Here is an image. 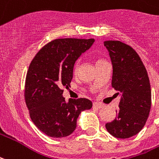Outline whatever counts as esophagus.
<instances>
[{
  "mask_svg": "<svg viewBox=\"0 0 159 159\" xmlns=\"http://www.w3.org/2000/svg\"><path fill=\"white\" fill-rule=\"evenodd\" d=\"M103 106H104V104H103L102 103H98V102H95V103H93V107L98 108V109H101V108H103Z\"/></svg>",
  "mask_w": 159,
  "mask_h": 159,
  "instance_id": "34e87169",
  "label": "esophagus"
}]
</instances>
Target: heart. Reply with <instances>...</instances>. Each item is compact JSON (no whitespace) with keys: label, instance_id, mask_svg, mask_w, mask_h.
I'll return each mask as SVG.
<instances>
[{"label":"heart","instance_id":"heart-1","mask_svg":"<svg viewBox=\"0 0 159 159\" xmlns=\"http://www.w3.org/2000/svg\"><path fill=\"white\" fill-rule=\"evenodd\" d=\"M77 69H78V65L76 64V66H75V67H74V70H75V71H76V70H77Z\"/></svg>","mask_w":159,"mask_h":159}]
</instances>
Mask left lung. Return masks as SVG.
I'll return each mask as SVG.
<instances>
[{
    "instance_id": "8db88e82",
    "label": "left lung",
    "mask_w": 159,
    "mask_h": 159,
    "mask_svg": "<svg viewBox=\"0 0 159 159\" xmlns=\"http://www.w3.org/2000/svg\"><path fill=\"white\" fill-rule=\"evenodd\" d=\"M113 66L112 87L120 94L117 116L105 125L116 138H129L139 133L148 118L152 104L148 75L138 54L120 41L103 42Z\"/></svg>"
}]
</instances>
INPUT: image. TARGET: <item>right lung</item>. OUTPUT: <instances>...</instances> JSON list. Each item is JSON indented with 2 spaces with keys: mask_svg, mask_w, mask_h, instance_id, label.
<instances>
[{
  "mask_svg": "<svg viewBox=\"0 0 159 159\" xmlns=\"http://www.w3.org/2000/svg\"><path fill=\"white\" fill-rule=\"evenodd\" d=\"M94 43L93 39H58L45 44L29 65L24 97L32 121L51 137H65L73 132L82 111L90 109L88 98L66 102L62 88L73 77L75 62Z\"/></svg>",
  "mask_w": 159,
  "mask_h": 159,
  "instance_id": "1",
  "label": "right lung"
}]
</instances>
